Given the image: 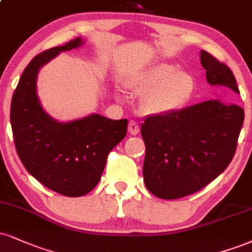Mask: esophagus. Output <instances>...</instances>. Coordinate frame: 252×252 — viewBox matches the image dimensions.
<instances>
[{
    "mask_svg": "<svg viewBox=\"0 0 252 252\" xmlns=\"http://www.w3.org/2000/svg\"><path fill=\"white\" fill-rule=\"evenodd\" d=\"M128 131H129V134L132 135V136H135V135L138 134V132H139V126H138V123L136 122V121H134V120L130 121L129 126H128Z\"/></svg>",
    "mask_w": 252,
    "mask_h": 252,
    "instance_id": "obj_1",
    "label": "esophagus"
}]
</instances>
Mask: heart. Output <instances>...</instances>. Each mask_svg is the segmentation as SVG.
Returning a JSON list of instances; mask_svg holds the SVG:
<instances>
[{"label": "heart", "mask_w": 252, "mask_h": 252, "mask_svg": "<svg viewBox=\"0 0 252 252\" xmlns=\"http://www.w3.org/2000/svg\"><path fill=\"white\" fill-rule=\"evenodd\" d=\"M126 86L141 96L139 108L148 115H168L181 109L191 97L195 78L177 65L158 62L129 77Z\"/></svg>", "instance_id": "1"}]
</instances>
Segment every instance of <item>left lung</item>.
<instances>
[{
    "label": "left lung",
    "instance_id": "obj_1",
    "mask_svg": "<svg viewBox=\"0 0 252 252\" xmlns=\"http://www.w3.org/2000/svg\"><path fill=\"white\" fill-rule=\"evenodd\" d=\"M199 59L210 86L239 94L228 66L204 50ZM243 121V109L220 99L145 118L141 134L147 189L159 198L176 199L208 186L231 162Z\"/></svg>",
    "mask_w": 252,
    "mask_h": 252
}]
</instances>
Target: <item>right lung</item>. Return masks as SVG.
Wrapping results in <instances>:
<instances>
[{
  "label": "right lung",
  "instance_id": "obj_1",
  "mask_svg": "<svg viewBox=\"0 0 252 252\" xmlns=\"http://www.w3.org/2000/svg\"><path fill=\"white\" fill-rule=\"evenodd\" d=\"M77 37L43 51L24 69L11 99L10 122L20 159L30 175L63 196L80 197L97 186L108 154L126 135L128 120L90 114L60 122L42 107L37 95L39 69L62 51L77 49Z\"/></svg>",
  "mask_w": 252,
  "mask_h": 252
}]
</instances>
